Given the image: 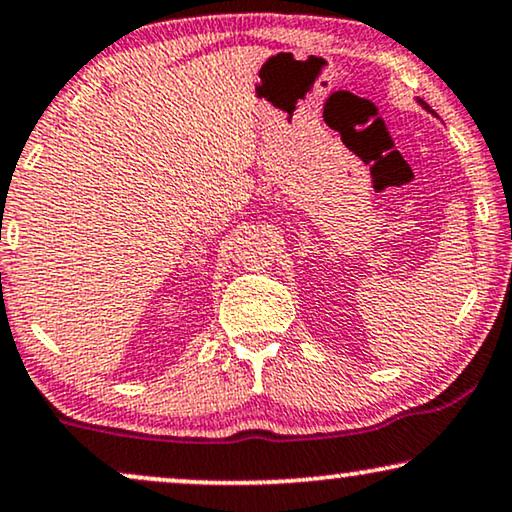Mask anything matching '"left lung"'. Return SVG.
<instances>
[{
    "label": "left lung",
    "instance_id": "1",
    "mask_svg": "<svg viewBox=\"0 0 512 512\" xmlns=\"http://www.w3.org/2000/svg\"><path fill=\"white\" fill-rule=\"evenodd\" d=\"M419 105H421V107H426V109H428V105H426V102H424V100H419Z\"/></svg>",
    "mask_w": 512,
    "mask_h": 512
}]
</instances>
